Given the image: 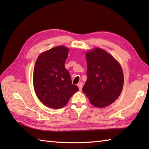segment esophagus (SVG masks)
Here are the masks:
<instances>
[{"label":"esophagus","instance_id":"esophagus-1","mask_svg":"<svg viewBox=\"0 0 149 149\" xmlns=\"http://www.w3.org/2000/svg\"><path fill=\"white\" fill-rule=\"evenodd\" d=\"M77 86L79 88V90H82V88H83V83L82 82H80V83H79L77 84Z\"/></svg>","mask_w":149,"mask_h":149}]
</instances>
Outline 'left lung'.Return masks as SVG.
Returning <instances> with one entry per match:
<instances>
[{
    "label": "left lung",
    "mask_w": 149,
    "mask_h": 149,
    "mask_svg": "<svg viewBox=\"0 0 149 149\" xmlns=\"http://www.w3.org/2000/svg\"><path fill=\"white\" fill-rule=\"evenodd\" d=\"M87 80L83 91L93 106L99 108L113 103L123 86V73L118 61L105 50L93 48L86 52Z\"/></svg>",
    "instance_id": "obj_1"
}]
</instances>
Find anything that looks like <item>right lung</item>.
Returning a JSON list of instances; mask_svg holds the SVG:
<instances>
[{
    "label": "right lung",
    "instance_id": "right-lung-1",
    "mask_svg": "<svg viewBox=\"0 0 149 149\" xmlns=\"http://www.w3.org/2000/svg\"><path fill=\"white\" fill-rule=\"evenodd\" d=\"M69 49L57 46L41 53L34 65L33 86L36 96L45 106L60 109L68 104L71 97L79 90L72 84L65 62Z\"/></svg>",
    "mask_w": 149,
    "mask_h": 149
}]
</instances>
